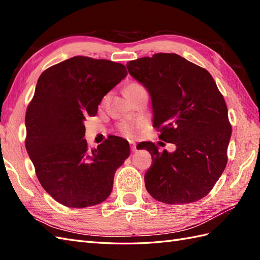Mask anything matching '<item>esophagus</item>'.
<instances>
[{
  "label": "esophagus",
  "instance_id": "obj_1",
  "mask_svg": "<svg viewBox=\"0 0 260 260\" xmlns=\"http://www.w3.org/2000/svg\"><path fill=\"white\" fill-rule=\"evenodd\" d=\"M129 146H131L132 152H135V150H136V143L133 142V141H129Z\"/></svg>",
  "mask_w": 260,
  "mask_h": 260
}]
</instances>
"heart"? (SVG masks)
<instances>
[{
  "label": "heart",
  "instance_id": "b5f03b06",
  "mask_svg": "<svg viewBox=\"0 0 260 260\" xmlns=\"http://www.w3.org/2000/svg\"><path fill=\"white\" fill-rule=\"evenodd\" d=\"M142 88H144L142 84L131 83L125 87V93L134 92V90L142 89ZM135 129H136V126L133 125V124H129V123H123L122 125H120V131H122L124 134H126V135H133L135 133Z\"/></svg>",
  "mask_w": 260,
  "mask_h": 260
}]
</instances>
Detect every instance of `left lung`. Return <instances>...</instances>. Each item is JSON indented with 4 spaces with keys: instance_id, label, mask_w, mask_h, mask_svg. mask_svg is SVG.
<instances>
[{
    "instance_id": "left-lung-1",
    "label": "left lung",
    "mask_w": 260,
    "mask_h": 260,
    "mask_svg": "<svg viewBox=\"0 0 260 260\" xmlns=\"http://www.w3.org/2000/svg\"><path fill=\"white\" fill-rule=\"evenodd\" d=\"M126 66L150 94L159 138L177 147L168 153L152 142L143 144L153 162L144 177L147 191L171 205L199 201L227 164L232 125L224 96L207 70L175 53H156Z\"/></svg>"
}]
</instances>
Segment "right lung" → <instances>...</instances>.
Wrapping results in <instances>:
<instances>
[{
	"mask_svg": "<svg viewBox=\"0 0 260 260\" xmlns=\"http://www.w3.org/2000/svg\"><path fill=\"white\" fill-rule=\"evenodd\" d=\"M127 75L123 64L74 56L39 77L25 114V147L42 187L66 207L84 208L110 196L114 175L129 156L124 138L88 149L83 120Z\"/></svg>",
	"mask_w": 260,
	"mask_h": 260,
	"instance_id": "add662e5",
	"label": "right lung"
}]
</instances>
